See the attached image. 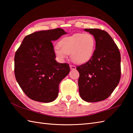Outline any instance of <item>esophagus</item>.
Returning <instances> with one entry per match:
<instances>
[{
    "label": "esophagus",
    "instance_id": "34e87169",
    "mask_svg": "<svg viewBox=\"0 0 133 133\" xmlns=\"http://www.w3.org/2000/svg\"><path fill=\"white\" fill-rule=\"evenodd\" d=\"M69 66H70V69H72V70H75L76 69V67L74 65H70Z\"/></svg>",
    "mask_w": 133,
    "mask_h": 133
}]
</instances>
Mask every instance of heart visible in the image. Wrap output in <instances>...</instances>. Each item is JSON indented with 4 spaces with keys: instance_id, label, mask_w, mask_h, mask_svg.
Listing matches in <instances>:
<instances>
[{
    "instance_id": "heart-1",
    "label": "heart",
    "mask_w": 133,
    "mask_h": 133,
    "mask_svg": "<svg viewBox=\"0 0 133 133\" xmlns=\"http://www.w3.org/2000/svg\"><path fill=\"white\" fill-rule=\"evenodd\" d=\"M96 46L95 38L90 33H76L59 40L58 46L54 48L55 55L60 60L70 55L72 61L77 64L89 61L94 55Z\"/></svg>"
}]
</instances>
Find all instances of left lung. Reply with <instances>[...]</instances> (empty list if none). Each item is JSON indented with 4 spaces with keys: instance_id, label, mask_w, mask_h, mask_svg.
<instances>
[{
    "instance_id": "1",
    "label": "left lung",
    "mask_w": 133,
    "mask_h": 133,
    "mask_svg": "<svg viewBox=\"0 0 133 133\" xmlns=\"http://www.w3.org/2000/svg\"><path fill=\"white\" fill-rule=\"evenodd\" d=\"M92 34L96 49L91 59L78 66L80 96L87 102L104 101L110 96L121 78V54L108 32L101 29H85Z\"/></svg>"
}]
</instances>
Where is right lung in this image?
Listing matches in <instances>:
<instances>
[{
	"instance_id": "obj_1",
	"label": "right lung",
	"mask_w": 133,
	"mask_h": 133,
	"mask_svg": "<svg viewBox=\"0 0 133 133\" xmlns=\"http://www.w3.org/2000/svg\"><path fill=\"white\" fill-rule=\"evenodd\" d=\"M66 34L61 28L36 31L24 38L16 51V80L24 93L33 101H55L59 83L69 74V64L59 63L55 59L51 42Z\"/></svg>"
}]
</instances>
